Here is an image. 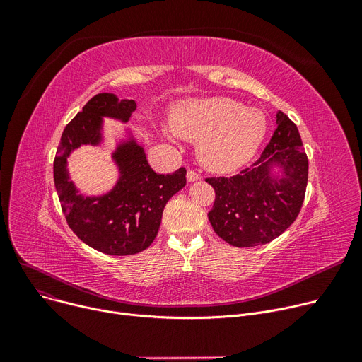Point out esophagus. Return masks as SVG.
Listing matches in <instances>:
<instances>
[{"label":"esophagus","instance_id":"1","mask_svg":"<svg viewBox=\"0 0 362 362\" xmlns=\"http://www.w3.org/2000/svg\"><path fill=\"white\" fill-rule=\"evenodd\" d=\"M186 179H187V182H189V183H192V182L199 180V179H201V176H199L198 173H195L194 170H189L187 173H186Z\"/></svg>","mask_w":362,"mask_h":362}]
</instances>
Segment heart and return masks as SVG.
<instances>
[{
  "instance_id": "heart-1",
  "label": "heart",
  "mask_w": 362,
  "mask_h": 362,
  "mask_svg": "<svg viewBox=\"0 0 362 362\" xmlns=\"http://www.w3.org/2000/svg\"><path fill=\"white\" fill-rule=\"evenodd\" d=\"M177 136L198 141V157L216 173H232L259 149L265 133V114L227 97L186 100L170 117Z\"/></svg>"
}]
</instances>
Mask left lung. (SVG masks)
<instances>
[{"label":"left lung","instance_id":"obj_1","mask_svg":"<svg viewBox=\"0 0 362 362\" xmlns=\"http://www.w3.org/2000/svg\"><path fill=\"white\" fill-rule=\"evenodd\" d=\"M272 141L252 167L233 177L205 179L216 191L208 213L214 232L238 248L269 243L296 220L305 198L308 158L298 127L276 112Z\"/></svg>","mask_w":362,"mask_h":362}]
</instances>
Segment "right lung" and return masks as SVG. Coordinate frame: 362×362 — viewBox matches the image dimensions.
Returning a JSON list of instances; mask_svg holds the SVG:
<instances>
[{
    "label": "right lung",
    "instance_id": "1",
    "mask_svg": "<svg viewBox=\"0 0 362 362\" xmlns=\"http://www.w3.org/2000/svg\"><path fill=\"white\" fill-rule=\"evenodd\" d=\"M133 100L98 93L66 126L54 160V183L67 224L82 242L107 255L138 254L154 242L167 201L186 185V170L158 175L146 161L144 145L126 129L111 158L119 179L108 192L85 197L70 180L67 158L82 145L101 146L104 117L127 123Z\"/></svg>",
    "mask_w": 362,
    "mask_h": 362
}]
</instances>
